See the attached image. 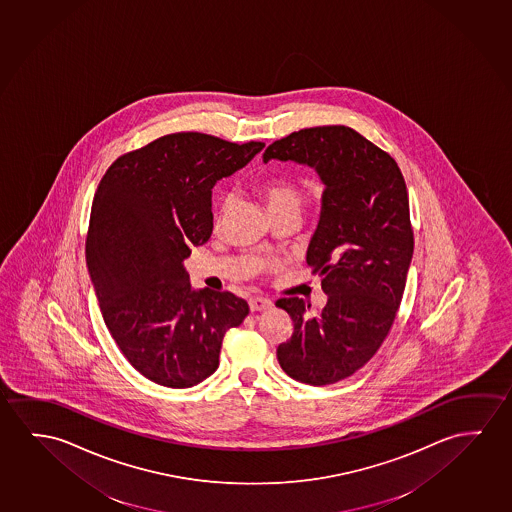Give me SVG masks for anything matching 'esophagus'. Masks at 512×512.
I'll list each match as a JSON object with an SVG mask.
<instances>
[{"label": "esophagus", "instance_id": "esophagus-1", "mask_svg": "<svg viewBox=\"0 0 512 512\" xmlns=\"http://www.w3.org/2000/svg\"><path fill=\"white\" fill-rule=\"evenodd\" d=\"M248 305H250L252 312H264V310H269V308L273 307V301L268 298H262V296H253V298L248 299Z\"/></svg>", "mask_w": 512, "mask_h": 512}]
</instances>
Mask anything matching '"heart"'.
Listing matches in <instances>:
<instances>
[{"label": "heart", "mask_w": 512, "mask_h": 512, "mask_svg": "<svg viewBox=\"0 0 512 512\" xmlns=\"http://www.w3.org/2000/svg\"><path fill=\"white\" fill-rule=\"evenodd\" d=\"M260 193L262 197L266 198L269 209L276 211V209H285V207H301V200H303V193L299 189L296 182L285 177H266L262 179L259 184ZM227 195L220 197V211H225L227 207Z\"/></svg>", "instance_id": "heart-1"}]
</instances>
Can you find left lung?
<instances>
[{
  "label": "left lung",
  "mask_w": 512,
  "mask_h": 512,
  "mask_svg": "<svg viewBox=\"0 0 512 512\" xmlns=\"http://www.w3.org/2000/svg\"><path fill=\"white\" fill-rule=\"evenodd\" d=\"M269 159L312 166L324 182L307 264L328 301L314 315L303 299L276 301L294 323L276 358L296 381L331 385L362 369L394 324L415 244L408 189L395 159L351 127L301 129L271 143Z\"/></svg>",
  "instance_id": "obj_1"
}]
</instances>
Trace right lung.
Masks as SVG:
<instances>
[{
    "instance_id": "obj_1",
    "label": "right lung",
    "mask_w": 512,
    "mask_h": 512,
    "mask_svg": "<svg viewBox=\"0 0 512 512\" xmlns=\"http://www.w3.org/2000/svg\"><path fill=\"white\" fill-rule=\"evenodd\" d=\"M262 149L166 134L113 161L97 186L85 248L90 278L118 349L158 385L209 378L225 333L250 312L232 292L193 291L182 260L213 234L214 184Z\"/></svg>"
}]
</instances>
